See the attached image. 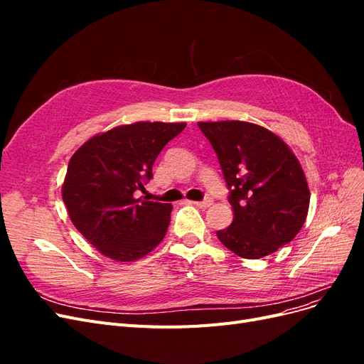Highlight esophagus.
<instances>
[{"label":"esophagus","instance_id":"obj_1","mask_svg":"<svg viewBox=\"0 0 364 364\" xmlns=\"http://www.w3.org/2000/svg\"><path fill=\"white\" fill-rule=\"evenodd\" d=\"M193 205H196V206H199V208H209L213 205V199H205V200H202V202H191Z\"/></svg>","mask_w":364,"mask_h":364}]
</instances>
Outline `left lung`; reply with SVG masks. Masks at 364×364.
<instances>
[{
  "mask_svg": "<svg viewBox=\"0 0 364 364\" xmlns=\"http://www.w3.org/2000/svg\"><path fill=\"white\" fill-rule=\"evenodd\" d=\"M211 142L234 209L217 238L235 255L258 259L290 243L305 223L310 190L294 153L266 127L246 121L197 123Z\"/></svg>",
  "mask_w": 364,
  "mask_h": 364,
  "instance_id": "8db88e82",
  "label": "left lung"
}]
</instances>
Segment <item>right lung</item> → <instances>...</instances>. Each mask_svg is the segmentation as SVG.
Instances as JSON below:
<instances>
[{
  "mask_svg": "<svg viewBox=\"0 0 364 364\" xmlns=\"http://www.w3.org/2000/svg\"><path fill=\"white\" fill-rule=\"evenodd\" d=\"M185 123L138 121L87 139L70 159L62 199L77 230L105 257L136 261L167 232L173 206L135 199Z\"/></svg>",
  "mask_w": 364,
  "mask_h": 364,
  "instance_id": "obj_1",
  "label": "right lung"
}]
</instances>
